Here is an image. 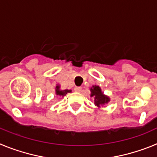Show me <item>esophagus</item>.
Wrapping results in <instances>:
<instances>
[{"label": "esophagus", "instance_id": "obj_1", "mask_svg": "<svg viewBox=\"0 0 157 157\" xmlns=\"http://www.w3.org/2000/svg\"><path fill=\"white\" fill-rule=\"evenodd\" d=\"M75 90L76 91V92H78L80 93L82 91V87H79V86H76L75 88Z\"/></svg>", "mask_w": 157, "mask_h": 157}]
</instances>
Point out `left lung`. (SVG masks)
Returning <instances> with one entry per match:
<instances>
[{
	"label": "left lung",
	"mask_w": 157,
	"mask_h": 157,
	"mask_svg": "<svg viewBox=\"0 0 157 157\" xmlns=\"http://www.w3.org/2000/svg\"><path fill=\"white\" fill-rule=\"evenodd\" d=\"M90 97L94 98V105L98 108L108 104L110 101V98L102 93L101 89L98 86H93L90 88Z\"/></svg>",
	"instance_id": "obj_1"
}]
</instances>
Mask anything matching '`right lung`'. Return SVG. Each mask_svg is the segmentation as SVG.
<instances>
[{
    "mask_svg": "<svg viewBox=\"0 0 157 157\" xmlns=\"http://www.w3.org/2000/svg\"><path fill=\"white\" fill-rule=\"evenodd\" d=\"M71 90H59V85H57L56 86V94L58 96H62V97H63V96L66 95L67 93H71Z\"/></svg>",
    "mask_w": 157,
    "mask_h": 157,
    "instance_id": "add662e5",
    "label": "right lung"
}]
</instances>
